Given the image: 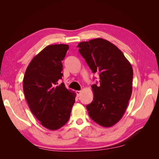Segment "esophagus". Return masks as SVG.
<instances>
[{
    "instance_id": "obj_1",
    "label": "esophagus",
    "mask_w": 159,
    "mask_h": 159,
    "mask_svg": "<svg viewBox=\"0 0 159 159\" xmlns=\"http://www.w3.org/2000/svg\"><path fill=\"white\" fill-rule=\"evenodd\" d=\"M75 93H76V94H77V96H78V97H80V95H81V91H76Z\"/></svg>"
}]
</instances>
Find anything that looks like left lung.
Instances as JSON below:
<instances>
[{
	"label": "left lung",
	"mask_w": 159,
	"mask_h": 159,
	"mask_svg": "<svg viewBox=\"0 0 159 159\" xmlns=\"http://www.w3.org/2000/svg\"><path fill=\"white\" fill-rule=\"evenodd\" d=\"M78 47L93 73L99 74V85L91 86L93 99L86 106L88 114L99 125L111 127L122 118L131 98L132 66L116 46L103 38L80 42Z\"/></svg>",
	"instance_id": "left-lung-1"
}]
</instances>
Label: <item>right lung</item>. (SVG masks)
<instances>
[{
	"label": "right lung",
	"mask_w": 159,
	"mask_h": 159,
	"mask_svg": "<svg viewBox=\"0 0 159 159\" xmlns=\"http://www.w3.org/2000/svg\"><path fill=\"white\" fill-rule=\"evenodd\" d=\"M68 44L49 45L34 57L23 79V90L31 112L42 126L57 130L68 121L76 94L61 79Z\"/></svg>",
	"instance_id": "1"
}]
</instances>
